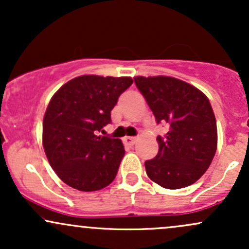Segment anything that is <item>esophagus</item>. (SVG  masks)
<instances>
[{
  "instance_id": "34e87169",
  "label": "esophagus",
  "mask_w": 249,
  "mask_h": 249,
  "mask_svg": "<svg viewBox=\"0 0 249 249\" xmlns=\"http://www.w3.org/2000/svg\"><path fill=\"white\" fill-rule=\"evenodd\" d=\"M123 142H124L125 145L133 146V145L137 142V138H134V137H125V138L123 139Z\"/></svg>"
}]
</instances>
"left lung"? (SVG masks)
Wrapping results in <instances>:
<instances>
[{
    "mask_svg": "<svg viewBox=\"0 0 249 249\" xmlns=\"http://www.w3.org/2000/svg\"><path fill=\"white\" fill-rule=\"evenodd\" d=\"M157 123L168 132L157 137L158 154L145 161L152 181L168 190L190 186L210 167L218 145L216 121L204 92L174 77H134Z\"/></svg>",
    "mask_w": 249,
    "mask_h": 249,
    "instance_id": "left-lung-1",
    "label": "left lung"
}]
</instances>
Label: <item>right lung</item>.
Returning a JSON list of instances; mask_svg holds the SVG:
<instances>
[{"instance_id": "add662e5", "label": "right lung", "mask_w": 249, "mask_h": 249, "mask_svg": "<svg viewBox=\"0 0 249 249\" xmlns=\"http://www.w3.org/2000/svg\"><path fill=\"white\" fill-rule=\"evenodd\" d=\"M131 77L83 75L65 83L43 118V147L62 181L83 192L107 187L125 154L121 139L98 136Z\"/></svg>"}]
</instances>
